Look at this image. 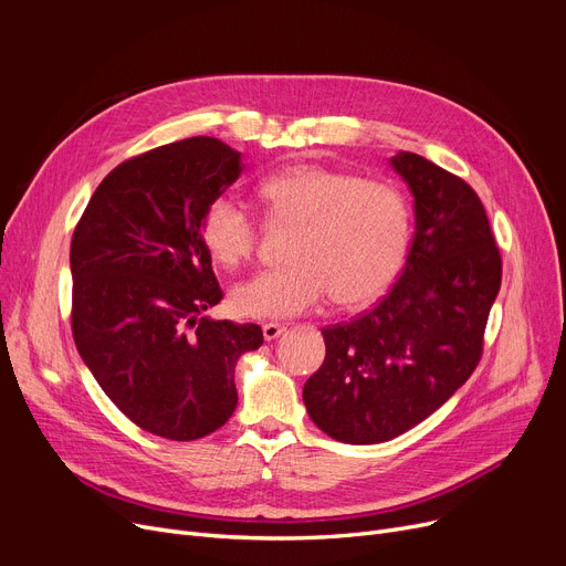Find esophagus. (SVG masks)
<instances>
[{"mask_svg": "<svg viewBox=\"0 0 566 566\" xmlns=\"http://www.w3.org/2000/svg\"><path fill=\"white\" fill-rule=\"evenodd\" d=\"M261 331H263V339L265 342H273V339H277L286 328H284V323H263L261 325Z\"/></svg>", "mask_w": 566, "mask_h": 566, "instance_id": "1", "label": "esophagus"}]
</instances>
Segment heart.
<instances>
[{
    "mask_svg": "<svg viewBox=\"0 0 566 566\" xmlns=\"http://www.w3.org/2000/svg\"><path fill=\"white\" fill-rule=\"evenodd\" d=\"M259 197L268 220L295 227L289 241L293 261L235 284V314L289 318L312 310L331 293L339 305H363L399 273L410 211L390 184L298 163L268 176ZM201 238L218 263L235 268L254 256L261 227L238 201L216 197L203 211Z\"/></svg>",
    "mask_w": 566,
    "mask_h": 566,
    "instance_id": "b5f03b06",
    "label": "heart"
}]
</instances>
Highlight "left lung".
<instances>
[{
	"label": "left lung",
	"instance_id": "obj_1",
	"mask_svg": "<svg viewBox=\"0 0 566 566\" xmlns=\"http://www.w3.org/2000/svg\"><path fill=\"white\" fill-rule=\"evenodd\" d=\"M390 163L415 197L406 265L371 310L321 331L325 360L303 388L312 422L348 444L392 440L461 388L502 282L478 192L418 154Z\"/></svg>",
	"mask_w": 566,
	"mask_h": 566
}]
</instances>
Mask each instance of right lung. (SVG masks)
<instances>
[{
    "label": "right lung",
    "instance_id": "1",
    "mask_svg": "<svg viewBox=\"0 0 566 566\" xmlns=\"http://www.w3.org/2000/svg\"><path fill=\"white\" fill-rule=\"evenodd\" d=\"M241 171L216 137L151 148L103 178L73 231L75 346L112 403L167 440L220 429L238 358L263 344L256 323L201 316L222 301L201 218Z\"/></svg>",
    "mask_w": 566,
    "mask_h": 566
}]
</instances>
